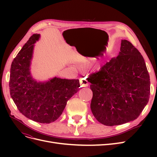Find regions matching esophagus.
<instances>
[{
    "label": "esophagus",
    "mask_w": 157,
    "mask_h": 157,
    "mask_svg": "<svg viewBox=\"0 0 157 157\" xmlns=\"http://www.w3.org/2000/svg\"><path fill=\"white\" fill-rule=\"evenodd\" d=\"M80 84L81 87H87L88 86L89 83L88 82L86 77H82L80 78Z\"/></svg>",
    "instance_id": "1"
}]
</instances>
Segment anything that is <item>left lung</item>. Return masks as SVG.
<instances>
[{
    "instance_id": "1",
    "label": "left lung",
    "mask_w": 157,
    "mask_h": 157,
    "mask_svg": "<svg viewBox=\"0 0 157 157\" xmlns=\"http://www.w3.org/2000/svg\"><path fill=\"white\" fill-rule=\"evenodd\" d=\"M88 81L93 92L90 108L102 124L134 121L148 103L150 78L144 59L126 40H121L118 56L90 75Z\"/></svg>"
}]
</instances>
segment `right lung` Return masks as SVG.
I'll list each match as a JSON object with an SVG mask.
<instances>
[{"instance_id":"add662e5","label":"right lung","mask_w":157,"mask_h":157,"mask_svg":"<svg viewBox=\"0 0 157 157\" xmlns=\"http://www.w3.org/2000/svg\"><path fill=\"white\" fill-rule=\"evenodd\" d=\"M40 34L33 35L13 59L10 68V93L18 110L29 119L48 124L62 114L67 102L80 86L78 79L53 77L38 81L31 75L35 44Z\"/></svg>"}]
</instances>
